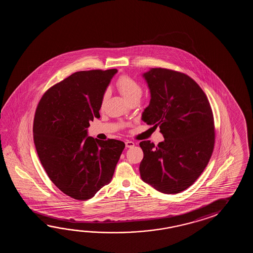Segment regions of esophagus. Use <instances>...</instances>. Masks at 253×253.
<instances>
[{
  "instance_id": "34e87169",
  "label": "esophagus",
  "mask_w": 253,
  "mask_h": 253,
  "mask_svg": "<svg viewBox=\"0 0 253 253\" xmlns=\"http://www.w3.org/2000/svg\"><path fill=\"white\" fill-rule=\"evenodd\" d=\"M125 144H126V148H131V147H133L134 145V142H132V141H126Z\"/></svg>"
}]
</instances>
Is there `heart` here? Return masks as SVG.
Here are the masks:
<instances>
[{
    "label": "heart",
    "instance_id": "b5f03b06",
    "mask_svg": "<svg viewBox=\"0 0 253 253\" xmlns=\"http://www.w3.org/2000/svg\"><path fill=\"white\" fill-rule=\"evenodd\" d=\"M117 86L126 101L134 99L135 97H141L142 96V86H140L138 82H136L132 78L127 76H123L119 78V81L117 82ZM107 98L108 92H106L103 96L102 104L106 102Z\"/></svg>",
    "mask_w": 253,
    "mask_h": 253
}]
</instances>
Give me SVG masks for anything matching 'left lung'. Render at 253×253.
Instances as JSON below:
<instances>
[{"label": "left lung", "mask_w": 253, "mask_h": 253, "mask_svg": "<svg viewBox=\"0 0 253 253\" xmlns=\"http://www.w3.org/2000/svg\"><path fill=\"white\" fill-rule=\"evenodd\" d=\"M150 102L142 119L160 127L165 140L143 141L140 175L163 194L181 193L204 172L214 146L213 116L199 85L185 74L161 68L142 74Z\"/></svg>", "instance_id": "8db88e82"}]
</instances>
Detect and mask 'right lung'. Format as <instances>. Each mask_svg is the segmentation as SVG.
Instances as JSON below:
<instances>
[{
	"label": "right lung",
	"instance_id": "add662e5",
	"mask_svg": "<svg viewBox=\"0 0 253 253\" xmlns=\"http://www.w3.org/2000/svg\"><path fill=\"white\" fill-rule=\"evenodd\" d=\"M117 72H76L50 87L36 109L33 139L39 158L51 182L74 199H90L110 183L124 150L122 141L87 136Z\"/></svg>",
	"mask_w": 253,
	"mask_h": 253
}]
</instances>
